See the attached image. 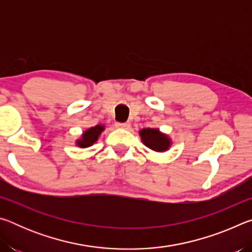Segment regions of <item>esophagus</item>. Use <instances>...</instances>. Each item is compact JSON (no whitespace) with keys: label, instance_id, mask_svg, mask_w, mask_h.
<instances>
[{"label":"esophagus","instance_id":"esophagus-1","mask_svg":"<svg viewBox=\"0 0 252 252\" xmlns=\"http://www.w3.org/2000/svg\"><path fill=\"white\" fill-rule=\"evenodd\" d=\"M116 126L117 127H121V129H127L130 126V122H116Z\"/></svg>","mask_w":252,"mask_h":252}]
</instances>
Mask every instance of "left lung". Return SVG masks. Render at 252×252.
<instances>
[{
  "mask_svg": "<svg viewBox=\"0 0 252 252\" xmlns=\"http://www.w3.org/2000/svg\"><path fill=\"white\" fill-rule=\"evenodd\" d=\"M141 141L146 147L156 152L168 151L171 147V139L165 133H162L159 129L144 127L139 131Z\"/></svg>",
  "mask_w": 252,
  "mask_h": 252,
  "instance_id": "obj_1",
  "label": "left lung"
}]
</instances>
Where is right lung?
Here are the masks:
<instances>
[{
    "instance_id": "1",
    "label": "right lung",
    "mask_w": 252,
    "mask_h": 252,
    "mask_svg": "<svg viewBox=\"0 0 252 252\" xmlns=\"http://www.w3.org/2000/svg\"><path fill=\"white\" fill-rule=\"evenodd\" d=\"M103 130H104V126L102 125H97L95 126L89 127L88 130H85L83 132L82 135H81V138L76 140L75 141L76 146L80 148L91 147L92 144H94L97 141V139H99V136Z\"/></svg>"
}]
</instances>
